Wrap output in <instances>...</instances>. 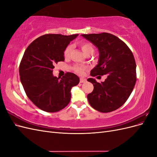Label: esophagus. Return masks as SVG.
Masks as SVG:
<instances>
[{
  "instance_id": "1",
  "label": "esophagus",
  "mask_w": 157,
  "mask_h": 157,
  "mask_svg": "<svg viewBox=\"0 0 157 157\" xmlns=\"http://www.w3.org/2000/svg\"><path fill=\"white\" fill-rule=\"evenodd\" d=\"M84 82H86V79L85 78H80V83H83Z\"/></svg>"
}]
</instances>
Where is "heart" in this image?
Masks as SVG:
<instances>
[{"label": "heart", "mask_w": 157, "mask_h": 157, "mask_svg": "<svg viewBox=\"0 0 157 157\" xmlns=\"http://www.w3.org/2000/svg\"><path fill=\"white\" fill-rule=\"evenodd\" d=\"M80 47H81V49L85 54L88 55L90 53H93L94 48L92 45L89 43V42H81V43H80ZM71 49H72V46H68L67 48H65V50H64V56L65 58H67V57L69 56ZM86 69L87 68L85 67H75L74 69L77 73L79 75H83L84 73V71L86 70Z\"/></svg>", "instance_id": "1"}]
</instances>
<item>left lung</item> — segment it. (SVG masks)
<instances>
[{
  "label": "left lung",
  "mask_w": 157,
  "mask_h": 157,
  "mask_svg": "<svg viewBox=\"0 0 157 157\" xmlns=\"http://www.w3.org/2000/svg\"><path fill=\"white\" fill-rule=\"evenodd\" d=\"M98 48V64L90 72L92 77L106 75L104 82L93 78L88 81L94 90L88 94L90 105L94 109L109 113L124 104L130 96L136 82V65L128 46L115 35L108 33L81 35Z\"/></svg>",
  "instance_id": "left-lung-1"
}]
</instances>
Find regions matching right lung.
<instances>
[{
    "label": "right lung",
    "instance_id": "right-lung-1",
    "mask_svg": "<svg viewBox=\"0 0 157 157\" xmlns=\"http://www.w3.org/2000/svg\"><path fill=\"white\" fill-rule=\"evenodd\" d=\"M78 35L46 34L37 38L27 47L20 65L21 82L27 97L41 110L58 112L71 100V88L79 83L74 73L62 78L52 74L54 65L63 61L64 50Z\"/></svg>",
    "mask_w": 157,
    "mask_h": 157
}]
</instances>
